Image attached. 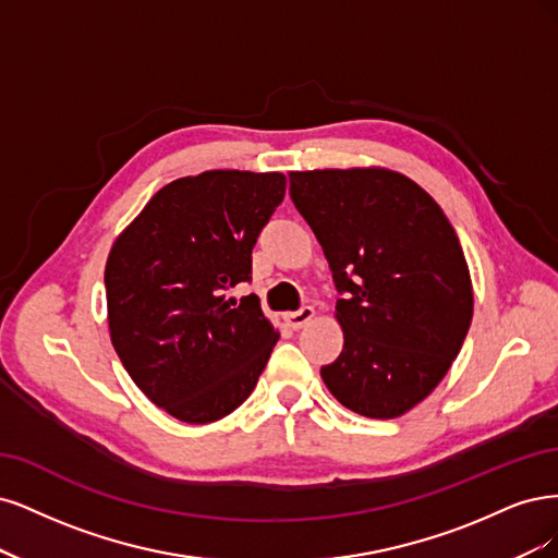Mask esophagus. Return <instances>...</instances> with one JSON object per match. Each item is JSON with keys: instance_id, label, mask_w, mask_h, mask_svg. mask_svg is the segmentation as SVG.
I'll use <instances>...</instances> for the list:
<instances>
[{"instance_id": "34e87169", "label": "esophagus", "mask_w": 558, "mask_h": 558, "mask_svg": "<svg viewBox=\"0 0 558 558\" xmlns=\"http://www.w3.org/2000/svg\"><path fill=\"white\" fill-rule=\"evenodd\" d=\"M313 317H315L313 305H303V308H299L294 313H287V325H290L292 329H301V327L308 325Z\"/></svg>"}]
</instances>
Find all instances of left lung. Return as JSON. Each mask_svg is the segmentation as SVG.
Wrapping results in <instances>:
<instances>
[{
    "label": "left lung",
    "instance_id": "left-lung-1",
    "mask_svg": "<svg viewBox=\"0 0 558 558\" xmlns=\"http://www.w3.org/2000/svg\"><path fill=\"white\" fill-rule=\"evenodd\" d=\"M290 196L333 274L343 352L322 380L356 415L401 417L438 387L473 319L454 227L389 169L292 171Z\"/></svg>",
    "mask_w": 558,
    "mask_h": 558
}]
</instances>
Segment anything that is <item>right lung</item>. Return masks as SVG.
Here are the masks:
<instances>
[{
    "label": "right lung",
    "instance_id": "1",
    "mask_svg": "<svg viewBox=\"0 0 558 558\" xmlns=\"http://www.w3.org/2000/svg\"><path fill=\"white\" fill-rule=\"evenodd\" d=\"M278 171H204L161 187L106 259L111 343L146 397L187 424L253 393L278 331L255 294L253 247L284 196Z\"/></svg>",
    "mask_w": 558,
    "mask_h": 558
}]
</instances>
